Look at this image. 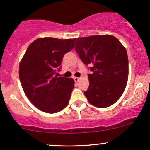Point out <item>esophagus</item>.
I'll list each match as a JSON object with an SVG mask.
<instances>
[{
  "mask_svg": "<svg viewBox=\"0 0 150 150\" xmlns=\"http://www.w3.org/2000/svg\"><path fill=\"white\" fill-rule=\"evenodd\" d=\"M74 81H75L76 82H77V81H79V79H79V77H74Z\"/></svg>",
  "mask_w": 150,
  "mask_h": 150,
  "instance_id": "esophagus-1",
  "label": "esophagus"
}]
</instances>
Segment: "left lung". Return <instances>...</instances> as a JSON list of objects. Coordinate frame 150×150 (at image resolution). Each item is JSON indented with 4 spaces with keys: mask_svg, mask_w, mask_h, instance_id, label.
Wrapping results in <instances>:
<instances>
[{
    "mask_svg": "<svg viewBox=\"0 0 150 150\" xmlns=\"http://www.w3.org/2000/svg\"><path fill=\"white\" fill-rule=\"evenodd\" d=\"M75 50L91 74L84 94L91 105L105 108L122 96L128 78V59L124 45L112 35L74 38Z\"/></svg>",
    "mask_w": 150,
    "mask_h": 150,
    "instance_id": "1",
    "label": "left lung"
}]
</instances>
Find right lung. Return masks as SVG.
Instances as JSON below:
<instances>
[{"instance_id": "1", "label": "right lung", "mask_w": 150, "mask_h": 150, "mask_svg": "<svg viewBox=\"0 0 150 150\" xmlns=\"http://www.w3.org/2000/svg\"><path fill=\"white\" fill-rule=\"evenodd\" d=\"M74 41L56 38H38L29 45L20 62L19 80L31 103L44 112H60L67 106L74 81L56 74L67 52Z\"/></svg>"}]
</instances>
